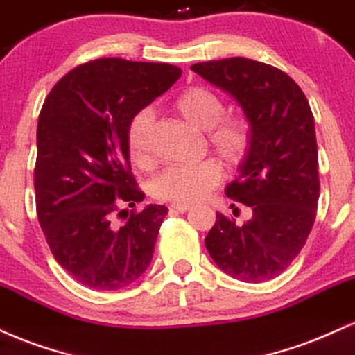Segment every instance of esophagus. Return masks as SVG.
I'll return each instance as SVG.
<instances>
[{
	"instance_id": "34e87169",
	"label": "esophagus",
	"mask_w": 355,
	"mask_h": 355,
	"mask_svg": "<svg viewBox=\"0 0 355 355\" xmlns=\"http://www.w3.org/2000/svg\"><path fill=\"white\" fill-rule=\"evenodd\" d=\"M191 207H193L191 204H173V206H171V209H174L178 212H186V211H189Z\"/></svg>"
}]
</instances>
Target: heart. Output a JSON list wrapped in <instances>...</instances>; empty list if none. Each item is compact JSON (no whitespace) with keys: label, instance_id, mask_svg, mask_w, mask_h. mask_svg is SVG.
I'll return each mask as SVG.
<instances>
[{"label":"heart","instance_id":"1","mask_svg":"<svg viewBox=\"0 0 355 355\" xmlns=\"http://www.w3.org/2000/svg\"><path fill=\"white\" fill-rule=\"evenodd\" d=\"M173 110L189 126L207 131L211 149L231 168L245 159L251 146V128L243 116L224 114L223 98L206 86L187 87L173 101ZM153 118L148 111L135 114L128 126L126 143L131 161L139 168L151 164L149 132ZM223 169L216 161L207 159L194 166L176 164L166 168L151 181V194L161 201L191 204L201 201L219 184Z\"/></svg>","mask_w":355,"mask_h":355}]
</instances>
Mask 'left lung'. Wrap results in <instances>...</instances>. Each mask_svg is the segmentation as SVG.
<instances>
[{"instance_id":"1","label":"left lung","mask_w":355,"mask_h":355,"mask_svg":"<svg viewBox=\"0 0 355 355\" xmlns=\"http://www.w3.org/2000/svg\"><path fill=\"white\" fill-rule=\"evenodd\" d=\"M194 73L236 99L251 128V146L226 186L251 207L237 226L220 212L204 243L218 268L243 282L270 281L306 244L319 201L314 116L284 71L248 58L198 62Z\"/></svg>"}]
</instances>
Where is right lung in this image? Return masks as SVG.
Wrapping results in <instances>:
<instances>
[{
    "instance_id": "right-lung-1",
    "label": "right lung",
    "mask_w": 355,
    "mask_h": 355,
    "mask_svg": "<svg viewBox=\"0 0 355 355\" xmlns=\"http://www.w3.org/2000/svg\"><path fill=\"white\" fill-rule=\"evenodd\" d=\"M181 76L166 62L101 58L69 71L44 99L37 119L36 211L54 259L79 284L118 291L153 259L168 207L149 204L131 174V119ZM118 210L127 218L118 227Z\"/></svg>"
}]
</instances>
